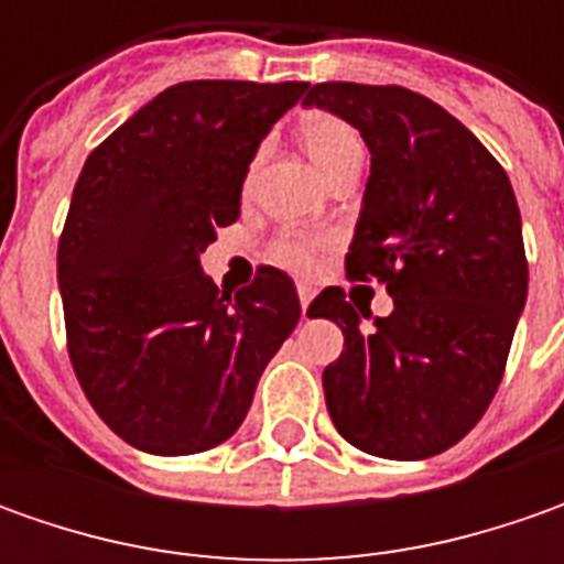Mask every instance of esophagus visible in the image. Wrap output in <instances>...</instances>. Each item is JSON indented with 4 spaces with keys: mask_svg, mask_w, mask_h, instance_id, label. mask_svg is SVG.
Returning <instances> with one entry per match:
<instances>
[{
    "mask_svg": "<svg viewBox=\"0 0 564 564\" xmlns=\"http://www.w3.org/2000/svg\"><path fill=\"white\" fill-rule=\"evenodd\" d=\"M297 297H301V314L307 316V307L314 301V285H297Z\"/></svg>",
    "mask_w": 564,
    "mask_h": 564,
    "instance_id": "1",
    "label": "esophagus"
}]
</instances>
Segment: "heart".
<instances>
[{
	"label": "heart",
	"mask_w": 564,
	"mask_h": 564,
	"mask_svg": "<svg viewBox=\"0 0 564 564\" xmlns=\"http://www.w3.org/2000/svg\"><path fill=\"white\" fill-rule=\"evenodd\" d=\"M301 143H304V150L311 153V160L323 175L333 165L341 163L345 156L360 153L358 131L348 121L326 116V112H316V116H307L301 121ZM319 248H323V238H311V235H301V231H285V235H279L272 241L270 257L285 270L311 272L316 267Z\"/></svg>",
	"instance_id": "obj_1"
}]
</instances>
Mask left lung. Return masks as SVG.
Wrapping results in <instances>:
<instances>
[{"label":"left lung","mask_w":564,"mask_h":564,"mask_svg":"<svg viewBox=\"0 0 564 564\" xmlns=\"http://www.w3.org/2000/svg\"><path fill=\"white\" fill-rule=\"evenodd\" d=\"M304 106L358 128L370 150L351 279H379L392 314L355 311L341 289L307 316L345 348L323 370L336 430L367 455L421 462L484 417L528 301L521 213L506 169L443 106L404 87L329 80Z\"/></svg>","instance_id":"left-lung-1"}]
</instances>
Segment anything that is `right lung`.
I'll use <instances>...</instances> for the list:
<instances>
[{
  "label": "right lung",
  "instance_id": "1",
  "mask_svg": "<svg viewBox=\"0 0 564 564\" xmlns=\"http://www.w3.org/2000/svg\"><path fill=\"white\" fill-rule=\"evenodd\" d=\"M311 84L185 80L141 106L80 169L58 241L68 355L94 411L150 455H194L245 423L301 316L275 267L219 292L200 267L272 124Z\"/></svg>",
  "mask_w": 564,
  "mask_h": 564
}]
</instances>
